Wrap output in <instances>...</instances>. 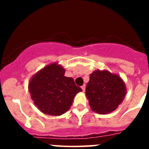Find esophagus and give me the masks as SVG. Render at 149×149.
<instances>
[{"label":"esophagus","instance_id":"1","mask_svg":"<svg viewBox=\"0 0 149 149\" xmlns=\"http://www.w3.org/2000/svg\"><path fill=\"white\" fill-rule=\"evenodd\" d=\"M81 89H82V90L84 92V91H85V89H86V85H85V84H84V85L81 86Z\"/></svg>","mask_w":149,"mask_h":149}]
</instances>
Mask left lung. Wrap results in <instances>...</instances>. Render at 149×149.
Segmentation results:
<instances>
[{
	"mask_svg": "<svg viewBox=\"0 0 149 149\" xmlns=\"http://www.w3.org/2000/svg\"><path fill=\"white\" fill-rule=\"evenodd\" d=\"M126 93L125 84L122 78L107 70L93 72L86 87V95L91 109L99 114L115 110Z\"/></svg>",
	"mask_w": 149,
	"mask_h": 149,
	"instance_id": "8db88e82",
	"label": "left lung"
}]
</instances>
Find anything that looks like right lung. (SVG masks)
Wrapping results in <instances>:
<instances>
[{
  "instance_id": "add662e5",
  "label": "right lung",
  "mask_w": 149,
  "mask_h": 149,
  "mask_svg": "<svg viewBox=\"0 0 149 149\" xmlns=\"http://www.w3.org/2000/svg\"><path fill=\"white\" fill-rule=\"evenodd\" d=\"M65 69L51 63L34 74L28 85L34 104L41 112L60 116L68 111L76 94L82 91L72 77L64 76Z\"/></svg>"
}]
</instances>
